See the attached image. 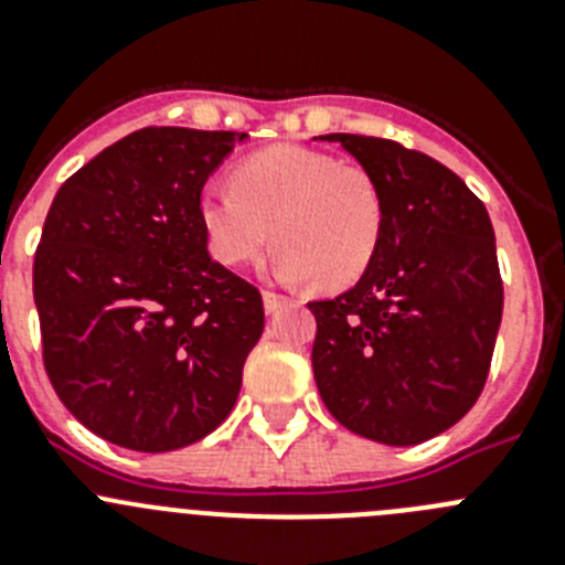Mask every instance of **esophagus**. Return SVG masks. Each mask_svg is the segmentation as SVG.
Here are the masks:
<instances>
[{"instance_id": "esophagus-1", "label": "esophagus", "mask_w": 565, "mask_h": 565, "mask_svg": "<svg viewBox=\"0 0 565 565\" xmlns=\"http://www.w3.org/2000/svg\"><path fill=\"white\" fill-rule=\"evenodd\" d=\"M286 297H279L277 291H263V306H266V313H277L282 308Z\"/></svg>"}]
</instances>
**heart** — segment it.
I'll return each instance as SVG.
<instances>
[{"label":"heart","mask_w":565,"mask_h":565,"mask_svg":"<svg viewBox=\"0 0 565 565\" xmlns=\"http://www.w3.org/2000/svg\"><path fill=\"white\" fill-rule=\"evenodd\" d=\"M198 217L209 252L223 266H252L274 234L279 277L344 288L376 259L387 209L364 167L279 143L243 158L232 186L209 183L198 198Z\"/></svg>","instance_id":"obj_1"}]
</instances>
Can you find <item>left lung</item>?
Returning <instances> with one entry per match:
<instances>
[{
	"mask_svg": "<svg viewBox=\"0 0 565 565\" xmlns=\"http://www.w3.org/2000/svg\"><path fill=\"white\" fill-rule=\"evenodd\" d=\"M384 194L382 246L351 291L308 302L313 379L342 427L391 447L450 430L478 402L503 313L495 232L430 154L333 132Z\"/></svg>",
	"mask_w": 565,
	"mask_h": 565,
	"instance_id": "8db88e82",
	"label": "left lung"
}]
</instances>
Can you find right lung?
<instances>
[{
  "mask_svg": "<svg viewBox=\"0 0 565 565\" xmlns=\"http://www.w3.org/2000/svg\"><path fill=\"white\" fill-rule=\"evenodd\" d=\"M243 138L143 127L53 198L33 259L44 371L104 441L181 450L237 402L266 313L252 282L209 257L198 198Z\"/></svg>",
  "mask_w": 565,
  "mask_h": 565,
  "instance_id": "obj_1",
  "label": "right lung"
}]
</instances>
